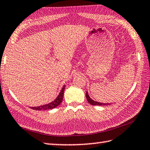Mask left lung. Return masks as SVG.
I'll return each mask as SVG.
<instances>
[{
	"label": "left lung",
	"instance_id": "8db88e82",
	"mask_svg": "<svg viewBox=\"0 0 150 150\" xmlns=\"http://www.w3.org/2000/svg\"><path fill=\"white\" fill-rule=\"evenodd\" d=\"M86 97L87 101H88L90 104H91V105H107L110 104V103H100V102H98L94 101V100H92L91 98H90V96H88V92H87L86 93Z\"/></svg>",
	"mask_w": 150,
	"mask_h": 150
}]
</instances>
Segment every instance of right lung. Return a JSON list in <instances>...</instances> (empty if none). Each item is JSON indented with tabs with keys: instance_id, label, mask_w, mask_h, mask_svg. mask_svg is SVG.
I'll return each mask as SVG.
<instances>
[{
	"instance_id": "add662e5",
	"label": "right lung",
	"mask_w": 150,
	"mask_h": 150,
	"mask_svg": "<svg viewBox=\"0 0 150 150\" xmlns=\"http://www.w3.org/2000/svg\"><path fill=\"white\" fill-rule=\"evenodd\" d=\"M64 90H65V85L63 86V88H62L58 97H57L53 102L49 103L48 104L38 106V107H32L31 109L35 110H52V109L56 108L57 106H58L59 104H60L61 102H62V100H63Z\"/></svg>"
}]
</instances>
